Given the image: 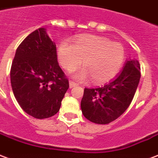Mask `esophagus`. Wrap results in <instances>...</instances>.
<instances>
[{"mask_svg":"<svg viewBox=\"0 0 158 158\" xmlns=\"http://www.w3.org/2000/svg\"><path fill=\"white\" fill-rule=\"evenodd\" d=\"M69 86H70V88H72V87H75V86H77V84L76 83V82H74L73 81H70Z\"/></svg>","mask_w":158,"mask_h":158,"instance_id":"obj_1","label":"esophagus"}]
</instances>
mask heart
<instances>
[{
    "label": "heart",
    "mask_w": 158,
    "mask_h": 158,
    "mask_svg": "<svg viewBox=\"0 0 158 158\" xmlns=\"http://www.w3.org/2000/svg\"><path fill=\"white\" fill-rule=\"evenodd\" d=\"M60 62L67 72H73L82 61L84 69L75 75L78 80L90 78L92 83L109 80L122 67L125 51L120 43L109 39L85 35L75 39L72 45L63 42L58 49Z\"/></svg>",
    "instance_id": "heart-1"
}]
</instances>
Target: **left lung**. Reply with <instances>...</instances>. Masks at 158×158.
Instances as JSON below:
<instances>
[{"label":"left lung","mask_w":158,"mask_h":158,"mask_svg":"<svg viewBox=\"0 0 158 158\" xmlns=\"http://www.w3.org/2000/svg\"><path fill=\"white\" fill-rule=\"evenodd\" d=\"M137 60L127 61L116 78L102 86L84 89L81 108L92 123L108 124L127 109L139 84L141 72Z\"/></svg>","instance_id":"8db88e82"}]
</instances>
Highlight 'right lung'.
<instances>
[{
	"mask_svg": "<svg viewBox=\"0 0 158 158\" xmlns=\"http://www.w3.org/2000/svg\"><path fill=\"white\" fill-rule=\"evenodd\" d=\"M10 83L17 102L30 116L44 119L60 110L69 81L58 64L55 42L45 28L34 31L17 47Z\"/></svg>",
	"mask_w": 158,
	"mask_h": 158,
	"instance_id": "obj_1",
	"label": "right lung"
}]
</instances>
